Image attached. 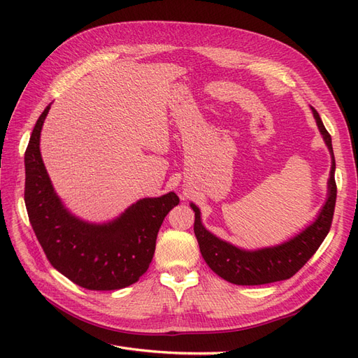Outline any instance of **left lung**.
Returning a JSON list of instances; mask_svg holds the SVG:
<instances>
[{"instance_id": "left-lung-1", "label": "left lung", "mask_w": 358, "mask_h": 358, "mask_svg": "<svg viewBox=\"0 0 358 358\" xmlns=\"http://www.w3.org/2000/svg\"><path fill=\"white\" fill-rule=\"evenodd\" d=\"M317 125L326 140L329 150L331 152V171L329 179V199L324 204L317 221L309 225L294 239L275 248L259 249V251H243L230 243L220 241L212 233L204 229L200 220V210L196 204H191L196 212L194 221V233L200 245V251L204 262L213 272L236 285H263L278 282L296 275L299 270L308 263V259L317 252V249L326 239L330 231L334 204H336V180H334V155L331 146V137L324 127L318 112L312 107Z\"/></svg>"}]
</instances>
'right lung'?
<instances>
[{
    "instance_id": "add662e5",
    "label": "right lung",
    "mask_w": 358,
    "mask_h": 358,
    "mask_svg": "<svg viewBox=\"0 0 358 358\" xmlns=\"http://www.w3.org/2000/svg\"><path fill=\"white\" fill-rule=\"evenodd\" d=\"M48 106L25 150V206L49 263L86 289H121L137 282L155 252L159 227L179 204L175 192L134 203L121 218L104 225L73 216L53 191L40 154V133Z\"/></svg>"
}]
</instances>
